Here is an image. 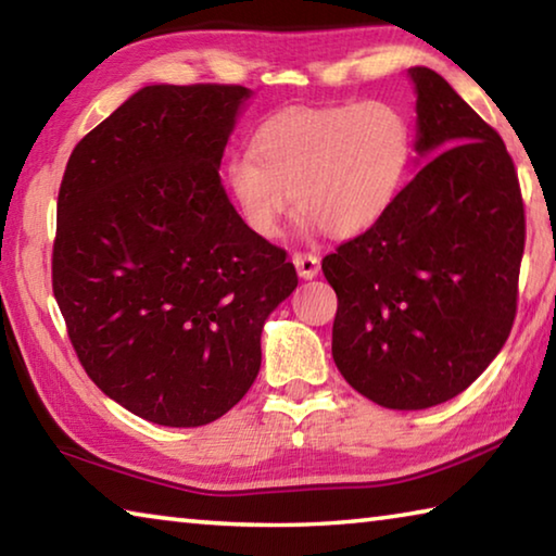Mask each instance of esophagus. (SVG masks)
Here are the masks:
<instances>
[{
  "label": "esophagus",
  "mask_w": 556,
  "mask_h": 556,
  "mask_svg": "<svg viewBox=\"0 0 556 556\" xmlns=\"http://www.w3.org/2000/svg\"><path fill=\"white\" fill-rule=\"evenodd\" d=\"M291 262L296 265V271L301 279H314L318 275V269H321V260L314 252H294L291 255Z\"/></svg>",
  "instance_id": "1"
}]
</instances>
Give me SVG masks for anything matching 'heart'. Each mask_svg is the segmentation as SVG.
<instances>
[{
  "label": "heart",
  "mask_w": 556,
  "mask_h": 556,
  "mask_svg": "<svg viewBox=\"0 0 556 556\" xmlns=\"http://www.w3.org/2000/svg\"><path fill=\"white\" fill-rule=\"evenodd\" d=\"M414 131L397 102L370 98L269 117L228 162L244 223L271 238L294 203L328 235L372 228L409 174Z\"/></svg>",
  "instance_id": "1"
}]
</instances>
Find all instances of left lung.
<instances>
[{"label":"left lung","instance_id":"1","mask_svg":"<svg viewBox=\"0 0 556 556\" xmlns=\"http://www.w3.org/2000/svg\"><path fill=\"white\" fill-rule=\"evenodd\" d=\"M409 75L417 152L438 156L321 265L338 296V370L388 409L434 407L491 365L515 321L525 252L520 181L501 135L439 73Z\"/></svg>","mask_w":556,"mask_h":556}]
</instances>
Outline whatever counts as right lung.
<instances>
[{"mask_svg": "<svg viewBox=\"0 0 556 556\" xmlns=\"http://www.w3.org/2000/svg\"><path fill=\"white\" fill-rule=\"evenodd\" d=\"M248 98L147 86L75 144L61 181L51 277L73 351L110 400L162 427L211 425L244 397L262 326L299 285L220 184Z\"/></svg>", "mask_w": 556, "mask_h": 556, "instance_id": "obj_1", "label": "right lung"}]
</instances>
